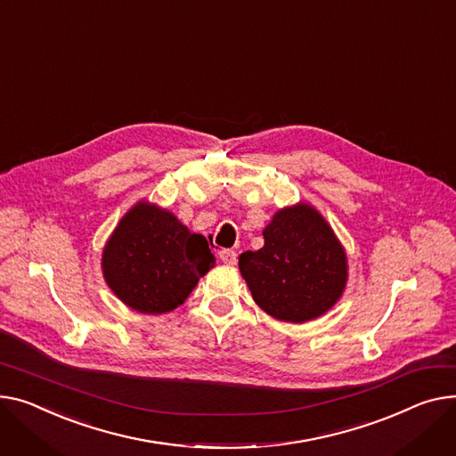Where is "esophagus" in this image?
Wrapping results in <instances>:
<instances>
[{"mask_svg": "<svg viewBox=\"0 0 456 456\" xmlns=\"http://www.w3.org/2000/svg\"><path fill=\"white\" fill-rule=\"evenodd\" d=\"M220 260L227 265H234L236 264V253L232 249H222L220 251Z\"/></svg>", "mask_w": 456, "mask_h": 456, "instance_id": "esophagus-1", "label": "esophagus"}]
</instances>
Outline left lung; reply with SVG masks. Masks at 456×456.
Listing matches in <instances>:
<instances>
[{"instance_id": "obj_1", "label": "left lung", "mask_w": 456, "mask_h": 456, "mask_svg": "<svg viewBox=\"0 0 456 456\" xmlns=\"http://www.w3.org/2000/svg\"><path fill=\"white\" fill-rule=\"evenodd\" d=\"M264 248L238 258L256 305L279 321L306 322L341 298L346 253L336 232L308 203L275 212L264 229Z\"/></svg>"}]
</instances>
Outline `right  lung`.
<instances>
[{
    "instance_id": "obj_1",
    "label": "right lung",
    "mask_w": 456,
    "mask_h": 456,
    "mask_svg": "<svg viewBox=\"0 0 456 456\" xmlns=\"http://www.w3.org/2000/svg\"><path fill=\"white\" fill-rule=\"evenodd\" d=\"M215 267L207 238L191 232L170 210L139 201L111 232L102 251L110 289L139 314L175 310Z\"/></svg>"
}]
</instances>
